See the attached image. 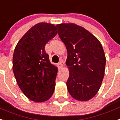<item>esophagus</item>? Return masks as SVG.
<instances>
[{"instance_id":"obj_1","label":"esophagus","mask_w":120,"mask_h":120,"mask_svg":"<svg viewBox=\"0 0 120 120\" xmlns=\"http://www.w3.org/2000/svg\"><path fill=\"white\" fill-rule=\"evenodd\" d=\"M63 67V64H62V62H60L59 63H58V69H61Z\"/></svg>"}]
</instances>
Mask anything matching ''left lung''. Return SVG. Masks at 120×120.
<instances>
[{"label":"left lung","instance_id":"8db88e82","mask_svg":"<svg viewBox=\"0 0 120 120\" xmlns=\"http://www.w3.org/2000/svg\"><path fill=\"white\" fill-rule=\"evenodd\" d=\"M56 27L68 52L66 65L69 75L66 85L69 94L77 100H90L98 93L104 76L106 59L102 45L80 26L60 24Z\"/></svg>","mask_w":120,"mask_h":120}]
</instances>
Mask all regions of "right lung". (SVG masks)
<instances>
[{
  "label": "right lung",
  "instance_id": "1",
  "mask_svg": "<svg viewBox=\"0 0 120 120\" xmlns=\"http://www.w3.org/2000/svg\"><path fill=\"white\" fill-rule=\"evenodd\" d=\"M54 24H36L17 44L13 57V71L18 86L29 99L48 100L54 93L57 68L51 64L45 46L57 34Z\"/></svg>",
  "mask_w": 120,
  "mask_h": 120
}]
</instances>
